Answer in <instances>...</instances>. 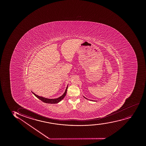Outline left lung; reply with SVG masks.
Listing matches in <instances>:
<instances>
[{
    "label": "left lung",
    "instance_id": "left-lung-1",
    "mask_svg": "<svg viewBox=\"0 0 146 146\" xmlns=\"http://www.w3.org/2000/svg\"><path fill=\"white\" fill-rule=\"evenodd\" d=\"M86 99H87V98H85Z\"/></svg>",
    "mask_w": 146,
    "mask_h": 146
}]
</instances>
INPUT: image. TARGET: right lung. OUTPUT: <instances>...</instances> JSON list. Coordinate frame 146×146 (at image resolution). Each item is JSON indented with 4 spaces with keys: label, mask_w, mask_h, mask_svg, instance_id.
<instances>
[{
    "label": "right lung",
    "mask_w": 146,
    "mask_h": 146,
    "mask_svg": "<svg viewBox=\"0 0 146 146\" xmlns=\"http://www.w3.org/2000/svg\"><path fill=\"white\" fill-rule=\"evenodd\" d=\"M67 88H68V86H67V88L66 89L65 92H64V94L62 96H61L60 97H58V98H56V99H48V98H46L45 97H41V96H37L33 92H32V93L34 94L36 97L40 99V100L42 101V102H43L46 103H49V104H56V103L59 102L60 101L62 100V99H63L64 97L65 96L66 94H67Z\"/></svg>",
    "instance_id": "1"
}]
</instances>
